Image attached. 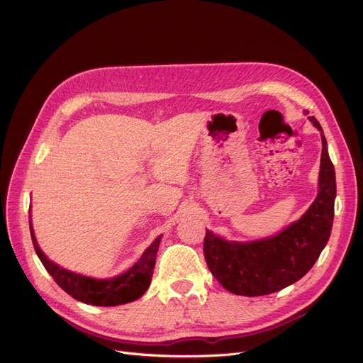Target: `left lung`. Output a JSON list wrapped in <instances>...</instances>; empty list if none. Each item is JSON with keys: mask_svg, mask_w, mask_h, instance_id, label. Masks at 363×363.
<instances>
[{"mask_svg": "<svg viewBox=\"0 0 363 363\" xmlns=\"http://www.w3.org/2000/svg\"><path fill=\"white\" fill-rule=\"evenodd\" d=\"M311 123L323 133L318 121ZM318 194L303 216L275 236L252 242H229L206 229L203 254L209 271L230 293L263 296L296 283L317 262L326 247L337 196L335 169L321 134Z\"/></svg>", "mask_w": 363, "mask_h": 363, "instance_id": "obj_1", "label": "left lung"}]
</instances>
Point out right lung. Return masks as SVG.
<instances>
[{"label":"right lung","instance_id":"right-lung-1","mask_svg":"<svg viewBox=\"0 0 363 363\" xmlns=\"http://www.w3.org/2000/svg\"><path fill=\"white\" fill-rule=\"evenodd\" d=\"M30 229L34 250L40 262L43 263L50 277L55 279V283L76 301L96 306H116L139 299L140 296H143V293L151 284L161 236H158L154 242L145 250L142 257L134 263L127 272L113 277L111 279H96L67 271L64 267L50 262L37 244L31 223Z\"/></svg>","mask_w":363,"mask_h":363}]
</instances>
